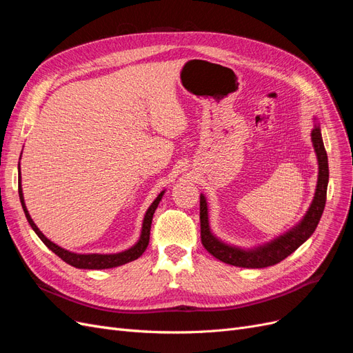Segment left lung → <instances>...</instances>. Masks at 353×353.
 <instances>
[{"mask_svg": "<svg viewBox=\"0 0 353 353\" xmlns=\"http://www.w3.org/2000/svg\"><path fill=\"white\" fill-rule=\"evenodd\" d=\"M312 143L318 157V183L315 190V197L311 208L307 209L305 218L292 231L285 232L284 236L275 239L274 241L261 245L253 250H243L232 248L225 243L219 241L209 228L208 219V203L203 194H200V237L205 249L215 256L216 259L241 268H266L285 259L292 254L299 245H302L312 236L319 219L325 208L327 200V185H328V159L323 143L319 126L312 130Z\"/></svg>", "mask_w": 353, "mask_h": 353, "instance_id": "obj_1", "label": "left lung"}]
</instances>
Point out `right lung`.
<instances>
[{
  "instance_id": "right-lung-1",
  "label": "right lung",
  "mask_w": 353,
  "mask_h": 353,
  "mask_svg": "<svg viewBox=\"0 0 353 353\" xmlns=\"http://www.w3.org/2000/svg\"><path fill=\"white\" fill-rule=\"evenodd\" d=\"M19 172H20V170H19ZM163 193H165V191H162V193H160L156 197V200L152 203V206L148 208V210L145 212V216H144V221H143L141 237H140V240H138V243L134 245V248L128 249L125 252H121V253H114V254H97V253H95V254H78V253H72V252H68L65 249L59 248L57 244L50 241L44 236V234H42L38 230V227L35 225L34 221H32L29 212L25 206L22 187H20V176H19V197H20V201H22V208H23V212H25L29 225L32 227V230L37 232V236L42 240V243H44L50 250L54 252L59 256V258H61L66 263L74 266V268H79V270H108V268H114V266H119V265H123V263H128V262L140 258V256L144 253V250L147 249L148 241H150L152 219H153L154 210L159 205V201L162 200Z\"/></svg>"
}]
</instances>
